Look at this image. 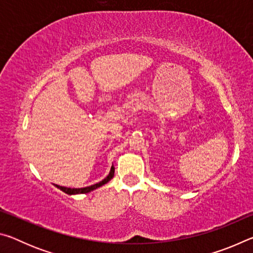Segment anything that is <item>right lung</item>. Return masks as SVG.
Here are the masks:
<instances>
[{
	"label": "right lung",
	"mask_w": 253,
	"mask_h": 253,
	"mask_svg": "<svg viewBox=\"0 0 253 253\" xmlns=\"http://www.w3.org/2000/svg\"><path fill=\"white\" fill-rule=\"evenodd\" d=\"M114 174H115V168L114 166H111L110 169V172L109 174L107 175V177H105L102 181H100L99 183H96L93 184V185L90 186H85V187H81V188H71V187H65V186H60L57 185V184H54L55 187H58L59 190H61L62 192H65V193L69 194V195H75V194H85V193H89V192H91L93 190H96V188L100 187L102 185H105L106 183H108L111 178L114 177Z\"/></svg>",
	"instance_id": "right-lung-1"
}]
</instances>
